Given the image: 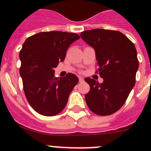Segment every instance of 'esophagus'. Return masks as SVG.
I'll return each instance as SVG.
<instances>
[{"label":"esophagus","mask_w":151,"mask_h":151,"mask_svg":"<svg viewBox=\"0 0 151 151\" xmlns=\"http://www.w3.org/2000/svg\"><path fill=\"white\" fill-rule=\"evenodd\" d=\"M78 79H79V82H84V78H82V77H79V78H78Z\"/></svg>","instance_id":"34e87169"}]
</instances>
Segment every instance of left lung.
Instances as JSON below:
<instances>
[{"mask_svg": "<svg viewBox=\"0 0 151 151\" xmlns=\"http://www.w3.org/2000/svg\"><path fill=\"white\" fill-rule=\"evenodd\" d=\"M81 38L95 50L99 66V83L85 78L90 91L85 101L93 113L108 116L118 111L135 84L139 63L134 44L119 31L94 29L81 32Z\"/></svg>", "mask_w": 151, "mask_h": 151, "instance_id": "left-lung-1", "label": "left lung"}]
</instances>
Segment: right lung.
I'll list each match as a JSON object with an SVG mask.
<instances>
[{
  "label": "right lung",
  "instance_id": "obj_1",
  "mask_svg": "<svg viewBox=\"0 0 151 151\" xmlns=\"http://www.w3.org/2000/svg\"><path fill=\"white\" fill-rule=\"evenodd\" d=\"M79 38L76 33L51 31L30 36L23 43L19 73L24 93L41 115L53 116L60 113L78 83V77L73 73L56 78L54 69L64 60L70 45Z\"/></svg>",
  "mask_w": 151,
  "mask_h": 151
}]
</instances>
